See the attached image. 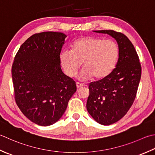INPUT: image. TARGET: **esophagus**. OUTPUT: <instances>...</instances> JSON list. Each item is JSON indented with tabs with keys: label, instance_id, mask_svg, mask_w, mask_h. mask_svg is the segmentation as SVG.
Returning <instances> with one entry per match:
<instances>
[{
	"label": "esophagus",
	"instance_id": "esophagus-1",
	"mask_svg": "<svg viewBox=\"0 0 155 155\" xmlns=\"http://www.w3.org/2000/svg\"><path fill=\"white\" fill-rule=\"evenodd\" d=\"M76 84H77V89H80L81 87H83V86H84V84H81V83H76Z\"/></svg>",
	"mask_w": 155,
	"mask_h": 155
}]
</instances>
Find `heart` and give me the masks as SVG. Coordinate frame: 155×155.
<instances>
[{
	"label": "heart",
	"instance_id": "heart-1",
	"mask_svg": "<svg viewBox=\"0 0 155 155\" xmlns=\"http://www.w3.org/2000/svg\"><path fill=\"white\" fill-rule=\"evenodd\" d=\"M120 55L116 42L111 39L85 36L77 39L72 45V50H64L59 56L64 74L73 78L82 65L78 78L81 81L103 79L114 71Z\"/></svg>",
	"mask_w": 155,
	"mask_h": 155
}]
</instances>
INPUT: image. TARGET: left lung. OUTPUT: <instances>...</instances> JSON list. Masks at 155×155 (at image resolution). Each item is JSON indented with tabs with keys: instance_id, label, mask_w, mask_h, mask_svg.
<instances>
[{
	"instance_id": "8db88e82",
	"label": "left lung",
	"mask_w": 155,
	"mask_h": 155,
	"mask_svg": "<svg viewBox=\"0 0 155 155\" xmlns=\"http://www.w3.org/2000/svg\"><path fill=\"white\" fill-rule=\"evenodd\" d=\"M117 42L120 55L116 68L107 77L89 85L87 109L102 125H111L125 116L136 96L141 78V65L134 45L126 36L114 30H99Z\"/></svg>"
}]
</instances>
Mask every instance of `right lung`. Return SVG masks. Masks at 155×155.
Instances as JSON below:
<instances>
[{
  "label": "right lung",
  "instance_id": "right-lung-1",
  "mask_svg": "<svg viewBox=\"0 0 155 155\" xmlns=\"http://www.w3.org/2000/svg\"><path fill=\"white\" fill-rule=\"evenodd\" d=\"M66 38L60 32L35 33L21 45L12 65L16 104L39 126L58 121L77 91L75 81L63 73L60 63Z\"/></svg>",
  "mask_w": 155,
  "mask_h": 155
}]
</instances>
